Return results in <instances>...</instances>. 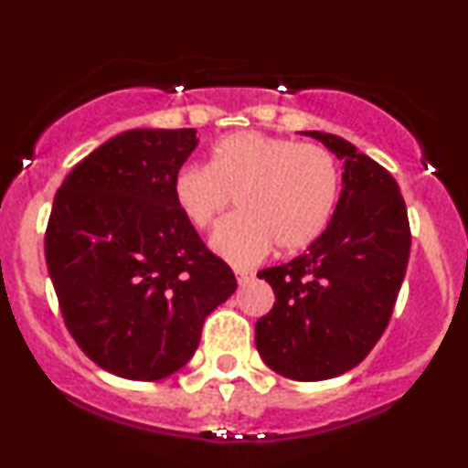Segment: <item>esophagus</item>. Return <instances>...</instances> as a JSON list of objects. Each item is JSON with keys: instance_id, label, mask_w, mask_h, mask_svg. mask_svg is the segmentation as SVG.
I'll return each mask as SVG.
<instances>
[{"instance_id": "34e87169", "label": "esophagus", "mask_w": 468, "mask_h": 468, "mask_svg": "<svg viewBox=\"0 0 468 468\" xmlns=\"http://www.w3.org/2000/svg\"><path fill=\"white\" fill-rule=\"evenodd\" d=\"M235 275H238V284H247L253 280V271L249 269H235Z\"/></svg>"}]
</instances>
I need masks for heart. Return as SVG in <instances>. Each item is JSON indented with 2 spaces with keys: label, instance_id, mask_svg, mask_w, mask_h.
Returning a JSON list of instances; mask_svg holds the SVG:
<instances>
[{
  "label": "heart",
  "instance_id": "b5f03b06",
  "mask_svg": "<svg viewBox=\"0 0 468 468\" xmlns=\"http://www.w3.org/2000/svg\"><path fill=\"white\" fill-rule=\"evenodd\" d=\"M341 190L336 159L318 144H293L262 132L218 141L208 165H184L172 195L181 215L206 230L233 199L239 215L221 224L210 249L235 267L258 262L269 249L300 250L321 238Z\"/></svg>",
  "mask_w": 468,
  "mask_h": 468
}]
</instances>
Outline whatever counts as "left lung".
<instances>
[{
	"instance_id": "obj_1",
	"label": "left lung",
	"mask_w": 468,
	"mask_h": 468,
	"mask_svg": "<svg viewBox=\"0 0 468 468\" xmlns=\"http://www.w3.org/2000/svg\"><path fill=\"white\" fill-rule=\"evenodd\" d=\"M343 164L327 229L303 255L262 269L275 303L255 323V347L278 375L323 381L370 354L395 309L410 255V226L395 176L350 141L303 132Z\"/></svg>"
}]
</instances>
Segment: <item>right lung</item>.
Returning a JSON list of instances; mask_svg holds the SVG:
<instances>
[{
  "label": "right lung",
  "mask_w": 468,
  "mask_h": 468,
  "mask_svg": "<svg viewBox=\"0 0 468 468\" xmlns=\"http://www.w3.org/2000/svg\"><path fill=\"white\" fill-rule=\"evenodd\" d=\"M195 130H127L62 181L44 255L67 329L112 375L159 381L193 358L206 316L238 289L172 195Z\"/></svg>",
  "instance_id": "1"
}]
</instances>
